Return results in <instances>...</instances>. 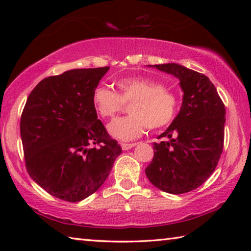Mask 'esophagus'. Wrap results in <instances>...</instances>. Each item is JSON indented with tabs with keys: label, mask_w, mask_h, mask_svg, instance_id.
Instances as JSON below:
<instances>
[{
	"label": "esophagus",
	"mask_w": 251,
	"mask_h": 251,
	"mask_svg": "<svg viewBox=\"0 0 251 251\" xmlns=\"http://www.w3.org/2000/svg\"><path fill=\"white\" fill-rule=\"evenodd\" d=\"M136 145H137V143H131V144H126V143H123L121 146H122V150H123V151H128V150H130V148L135 147Z\"/></svg>",
	"instance_id": "34e87169"
}]
</instances>
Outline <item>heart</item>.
<instances>
[{
    "label": "heart",
    "instance_id": "1",
    "mask_svg": "<svg viewBox=\"0 0 251 251\" xmlns=\"http://www.w3.org/2000/svg\"><path fill=\"white\" fill-rule=\"evenodd\" d=\"M118 93L99 85L92 93V103L101 117H114L131 103L130 115L116 118L107 126L112 137L123 142L133 141L144 134L147 127L158 129L175 120L179 110L176 93L166 85L150 77H125L116 82Z\"/></svg>",
    "mask_w": 251,
    "mask_h": 251
}]
</instances>
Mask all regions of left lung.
<instances>
[{
    "label": "left lung",
    "instance_id": "left-lung-1",
    "mask_svg": "<svg viewBox=\"0 0 251 251\" xmlns=\"http://www.w3.org/2000/svg\"><path fill=\"white\" fill-rule=\"evenodd\" d=\"M148 66L179 79L184 95L178 115L158 136L167 141L154 143L146 176L163 192H192L209 178L223 152L225 105L206 75L175 63Z\"/></svg>",
    "mask_w": 251,
    "mask_h": 251
}]
</instances>
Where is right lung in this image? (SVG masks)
<instances>
[{
    "label": "right lung",
    "instance_id": "add662e5",
    "mask_svg": "<svg viewBox=\"0 0 251 251\" xmlns=\"http://www.w3.org/2000/svg\"><path fill=\"white\" fill-rule=\"evenodd\" d=\"M108 70L75 69L46 77L24 106L20 129L27 173L65 201L77 202L94 194L122 152L92 103L93 90Z\"/></svg>",
    "mask_w": 251,
    "mask_h": 251
}]
</instances>
